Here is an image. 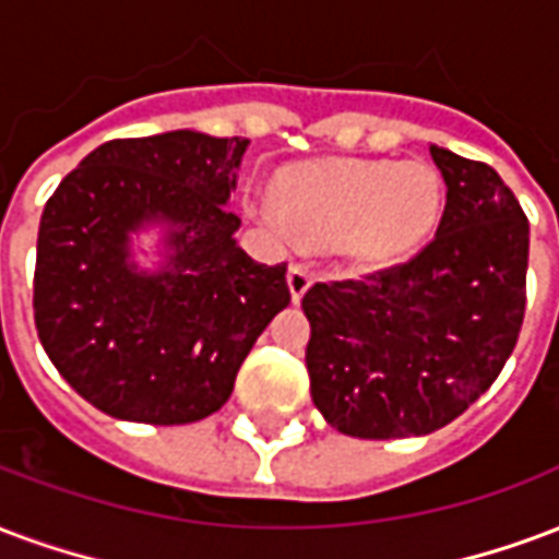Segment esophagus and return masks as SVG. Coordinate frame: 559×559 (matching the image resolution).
Segmentation results:
<instances>
[{
	"mask_svg": "<svg viewBox=\"0 0 559 559\" xmlns=\"http://www.w3.org/2000/svg\"><path fill=\"white\" fill-rule=\"evenodd\" d=\"M313 284V275L308 272V266H301V263H290V269H287V287H290V296L293 301H299L305 293H308V287Z\"/></svg>",
	"mask_w": 559,
	"mask_h": 559,
	"instance_id": "esophagus-1",
	"label": "esophagus"
}]
</instances>
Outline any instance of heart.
Instances as JSON below:
<instances>
[{
  "label": "heart",
  "mask_w": 559,
  "mask_h": 559,
  "mask_svg": "<svg viewBox=\"0 0 559 559\" xmlns=\"http://www.w3.org/2000/svg\"><path fill=\"white\" fill-rule=\"evenodd\" d=\"M278 203L251 201L248 213L281 237L337 242L361 269H384L417 254L441 216L444 189L427 163L325 159L284 171Z\"/></svg>",
  "instance_id": "1"
}]
</instances>
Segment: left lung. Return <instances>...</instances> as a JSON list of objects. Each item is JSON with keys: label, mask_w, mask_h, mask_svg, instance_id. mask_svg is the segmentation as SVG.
I'll use <instances>...</instances> for the list:
<instances>
[{"label": "left lung", "mask_w": 559, "mask_h": 559, "mask_svg": "<svg viewBox=\"0 0 559 559\" xmlns=\"http://www.w3.org/2000/svg\"><path fill=\"white\" fill-rule=\"evenodd\" d=\"M448 186L436 239L406 263L313 284V406L353 438L429 436L486 394L515 349L531 227L495 168L429 147Z\"/></svg>", "instance_id": "obj_1"}]
</instances>
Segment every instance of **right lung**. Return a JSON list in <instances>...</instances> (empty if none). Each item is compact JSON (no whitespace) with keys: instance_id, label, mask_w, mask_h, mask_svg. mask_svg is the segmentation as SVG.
<instances>
[{"instance_id":"obj_1","label":"right lung","mask_w":559,"mask_h":559,"mask_svg":"<svg viewBox=\"0 0 559 559\" xmlns=\"http://www.w3.org/2000/svg\"><path fill=\"white\" fill-rule=\"evenodd\" d=\"M248 139H111L73 168L37 230L35 325L49 361L118 420L177 427L225 406L251 346L290 305L287 263L237 246L227 210ZM163 221L169 263L142 273L129 234Z\"/></svg>"}]
</instances>
